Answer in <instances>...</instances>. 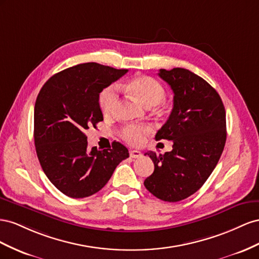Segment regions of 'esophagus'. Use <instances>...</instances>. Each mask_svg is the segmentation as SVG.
I'll return each instance as SVG.
<instances>
[{
  "label": "esophagus",
  "mask_w": 259,
  "mask_h": 259,
  "mask_svg": "<svg viewBox=\"0 0 259 259\" xmlns=\"http://www.w3.org/2000/svg\"><path fill=\"white\" fill-rule=\"evenodd\" d=\"M142 156V152H140L138 150H131L130 151V157L131 158H139Z\"/></svg>",
  "instance_id": "1"
}]
</instances>
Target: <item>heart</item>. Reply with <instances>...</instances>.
Here are the masks:
<instances>
[{
	"label": "heart",
	"instance_id": "heart-1",
	"mask_svg": "<svg viewBox=\"0 0 259 259\" xmlns=\"http://www.w3.org/2000/svg\"><path fill=\"white\" fill-rule=\"evenodd\" d=\"M127 88L131 93L146 106L158 105L164 101L166 91L156 79L149 76H140L130 80ZM118 103V91L115 85H108L100 93L99 104L105 115L114 113ZM151 128L143 124H129L122 130V137L130 144L139 145L143 142L144 137L150 134Z\"/></svg>",
	"mask_w": 259,
	"mask_h": 259
}]
</instances>
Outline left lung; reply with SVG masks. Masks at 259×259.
Instances as JSON below:
<instances>
[{
	"instance_id": "obj_1",
	"label": "left lung",
	"mask_w": 259,
	"mask_h": 259,
	"mask_svg": "<svg viewBox=\"0 0 259 259\" xmlns=\"http://www.w3.org/2000/svg\"><path fill=\"white\" fill-rule=\"evenodd\" d=\"M158 76L174 91V107L155 139L172 141V151L145 153L154 172L145 188L165 202H179L202 188L215 169L226 144V110L207 81L188 69H160Z\"/></svg>"
}]
</instances>
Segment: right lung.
I'll return each instance as SVG.
<instances>
[{
  "label": "right lung",
  "instance_id": "add662e5",
  "mask_svg": "<svg viewBox=\"0 0 259 259\" xmlns=\"http://www.w3.org/2000/svg\"><path fill=\"white\" fill-rule=\"evenodd\" d=\"M128 69L98 63L80 64L52 76L34 105V145L49 180L62 193L82 198L99 192L128 149L113 142L109 149L88 147L84 130L103 120L100 93Z\"/></svg>",
  "mask_w": 259,
  "mask_h": 259
}]
</instances>
